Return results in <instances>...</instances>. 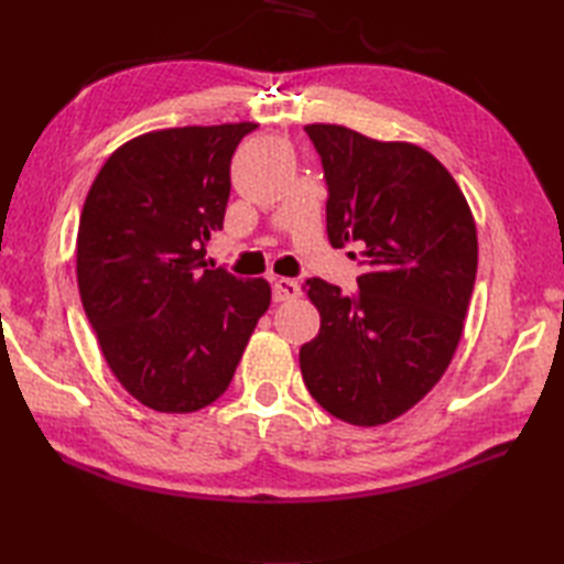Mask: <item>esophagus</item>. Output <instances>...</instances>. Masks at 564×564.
I'll list each match as a JSON object with an SVG mask.
<instances>
[{
	"instance_id": "34e87169",
	"label": "esophagus",
	"mask_w": 564,
	"mask_h": 564,
	"mask_svg": "<svg viewBox=\"0 0 564 564\" xmlns=\"http://www.w3.org/2000/svg\"><path fill=\"white\" fill-rule=\"evenodd\" d=\"M297 293H301V285H297V281H293V279H275L271 285L273 303L291 301V297H295Z\"/></svg>"
}]
</instances>
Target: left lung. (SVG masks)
<instances>
[{
	"instance_id": "obj_1",
	"label": "left lung",
	"mask_w": 564,
	"mask_h": 564,
	"mask_svg": "<svg viewBox=\"0 0 564 564\" xmlns=\"http://www.w3.org/2000/svg\"><path fill=\"white\" fill-rule=\"evenodd\" d=\"M327 184L332 247L354 245L358 291L307 279L319 334L303 344L310 394L341 422L398 419L446 373L477 275V232L434 154L344 126H305Z\"/></svg>"
}]
</instances>
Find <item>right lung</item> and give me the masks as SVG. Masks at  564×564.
<instances>
[{
  "label": "right lung",
  "instance_id": "obj_1",
  "mask_svg": "<svg viewBox=\"0 0 564 564\" xmlns=\"http://www.w3.org/2000/svg\"><path fill=\"white\" fill-rule=\"evenodd\" d=\"M257 123L154 130L118 148L84 200L77 283L118 382L150 410L196 412L230 386L263 279L206 269L225 220L230 162Z\"/></svg>",
  "mask_w": 564,
  "mask_h": 564
}]
</instances>
